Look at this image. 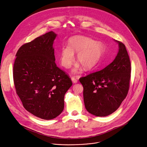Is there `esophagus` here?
<instances>
[{"mask_svg": "<svg viewBox=\"0 0 147 147\" xmlns=\"http://www.w3.org/2000/svg\"><path fill=\"white\" fill-rule=\"evenodd\" d=\"M71 81H72V82H73V83H74V84H76V83H77V80L76 78H74V77H72L71 78Z\"/></svg>", "mask_w": 147, "mask_h": 147, "instance_id": "obj_1", "label": "esophagus"}]
</instances>
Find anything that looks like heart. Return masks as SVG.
Instances as JSON below:
<instances>
[{"label": "heart", "instance_id": "obj_1", "mask_svg": "<svg viewBox=\"0 0 147 147\" xmlns=\"http://www.w3.org/2000/svg\"><path fill=\"white\" fill-rule=\"evenodd\" d=\"M105 46L100 42L81 35H75L69 38L68 45L61 48L59 60L60 65L66 69L71 67L74 60V54L78 61L74 65L72 73L77 74L83 66L86 70H90L99 63Z\"/></svg>", "mask_w": 147, "mask_h": 147}]
</instances>
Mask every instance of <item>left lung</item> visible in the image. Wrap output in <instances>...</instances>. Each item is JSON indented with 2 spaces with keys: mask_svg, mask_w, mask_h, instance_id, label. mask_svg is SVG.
<instances>
[{
  "mask_svg": "<svg viewBox=\"0 0 147 147\" xmlns=\"http://www.w3.org/2000/svg\"><path fill=\"white\" fill-rule=\"evenodd\" d=\"M118 53L113 61L103 69L80 78L83 86L85 107L99 117L116 111L126 97L131 74L130 58L125 45L118 40Z\"/></svg>",
  "mask_w": 147,
  "mask_h": 147,
  "instance_id": "1",
  "label": "left lung"
}]
</instances>
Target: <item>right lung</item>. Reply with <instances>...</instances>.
Returning <instances> with one entry per match:
<instances>
[{
  "instance_id": "obj_1",
  "label": "right lung",
  "mask_w": 147,
  "mask_h": 147,
  "mask_svg": "<svg viewBox=\"0 0 147 147\" xmlns=\"http://www.w3.org/2000/svg\"><path fill=\"white\" fill-rule=\"evenodd\" d=\"M50 31L22 45L16 53L13 79L24 108L42 119L51 120L64 109V97L72 86L69 76L55 63Z\"/></svg>"
}]
</instances>
